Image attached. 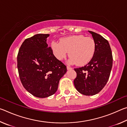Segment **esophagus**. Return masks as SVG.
<instances>
[{
  "instance_id": "obj_1",
  "label": "esophagus",
  "mask_w": 127,
  "mask_h": 127,
  "mask_svg": "<svg viewBox=\"0 0 127 127\" xmlns=\"http://www.w3.org/2000/svg\"><path fill=\"white\" fill-rule=\"evenodd\" d=\"M66 69H67L68 70H70V69H72V68H71V67H70V66H66Z\"/></svg>"
}]
</instances>
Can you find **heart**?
<instances>
[{"mask_svg":"<svg viewBox=\"0 0 127 127\" xmlns=\"http://www.w3.org/2000/svg\"><path fill=\"white\" fill-rule=\"evenodd\" d=\"M51 48L54 54L59 61L65 59L69 52V63L82 66L92 59L96 45L93 38L81 35L62 38L60 42L54 41Z\"/></svg>","mask_w":127,"mask_h":127,"instance_id":"b5f03b06","label":"heart"}]
</instances>
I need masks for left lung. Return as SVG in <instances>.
I'll return each mask as SVG.
<instances>
[{
  "label": "left lung",
  "instance_id": "left-lung-1",
  "mask_svg": "<svg viewBox=\"0 0 127 127\" xmlns=\"http://www.w3.org/2000/svg\"><path fill=\"white\" fill-rule=\"evenodd\" d=\"M95 42V53L89 63L75 68L74 85L79 93L86 96L98 94L106 85L113 65V56L109 42L99 34L89 31Z\"/></svg>",
  "mask_w": 127,
  "mask_h": 127
}]
</instances>
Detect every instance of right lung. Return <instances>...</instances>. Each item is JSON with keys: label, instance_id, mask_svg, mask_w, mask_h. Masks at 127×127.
I'll return each mask as SVG.
<instances>
[{"label": "right lung", "instance_id": "right-lung-1", "mask_svg": "<svg viewBox=\"0 0 127 127\" xmlns=\"http://www.w3.org/2000/svg\"><path fill=\"white\" fill-rule=\"evenodd\" d=\"M49 34H37L26 39L17 56V68L25 89L34 96L48 97L57 92L61 78L66 72L47 44Z\"/></svg>", "mask_w": 127, "mask_h": 127}]
</instances>
